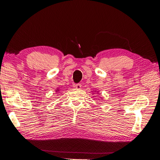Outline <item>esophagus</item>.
Segmentation results:
<instances>
[{"instance_id":"34e87169","label":"esophagus","mask_w":160,"mask_h":160,"mask_svg":"<svg viewBox=\"0 0 160 160\" xmlns=\"http://www.w3.org/2000/svg\"><path fill=\"white\" fill-rule=\"evenodd\" d=\"M74 87L77 89H80L82 87V85L80 84H76L74 85Z\"/></svg>"}]
</instances>
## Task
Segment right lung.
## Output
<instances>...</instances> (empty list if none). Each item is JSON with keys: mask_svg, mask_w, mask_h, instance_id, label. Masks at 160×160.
<instances>
[{"mask_svg": "<svg viewBox=\"0 0 160 160\" xmlns=\"http://www.w3.org/2000/svg\"><path fill=\"white\" fill-rule=\"evenodd\" d=\"M58 91H59V90H58Z\"/></svg>", "mask_w": 160, "mask_h": 160, "instance_id": "obj_1", "label": "right lung"}]
</instances>
